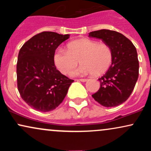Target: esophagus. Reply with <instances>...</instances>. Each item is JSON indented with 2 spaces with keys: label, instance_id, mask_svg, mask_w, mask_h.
Here are the masks:
<instances>
[{
  "label": "esophagus",
  "instance_id": "obj_1",
  "mask_svg": "<svg viewBox=\"0 0 151 151\" xmlns=\"http://www.w3.org/2000/svg\"><path fill=\"white\" fill-rule=\"evenodd\" d=\"M79 80L82 81V82H84V81H86V80H87V79H79Z\"/></svg>",
  "mask_w": 151,
  "mask_h": 151
}]
</instances>
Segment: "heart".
<instances>
[{
    "label": "heart",
    "instance_id": "obj_1",
    "mask_svg": "<svg viewBox=\"0 0 151 151\" xmlns=\"http://www.w3.org/2000/svg\"><path fill=\"white\" fill-rule=\"evenodd\" d=\"M79 68L70 72L71 76L104 73L111 64L112 52L109 45L89 39L72 42L67 50L59 49L54 55V61L62 73L66 74L79 63Z\"/></svg>",
    "mask_w": 151,
    "mask_h": 151
}]
</instances>
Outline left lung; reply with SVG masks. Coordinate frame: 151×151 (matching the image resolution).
I'll return each mask as SVG.
<instances>
[{"label": "left lung", "mask_w": 151, "mask_h": 151, "mask_svg": "<svg viewBox=\"0 0 151 151\" xmlns=\"http://www.w3.org/2000/svg\"><path fill=\"white\" fill-rule=\"evenodd\" d=\"M89 36L101 39L112 52L111 65L99 79V89L91 96L104 106L120 105L129 99L138 80L139 63L136 47L116 31L104 29L89 32Z\"/></svg>", "instance_id": "8db88e82"}]
</instances>
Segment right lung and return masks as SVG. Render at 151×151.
Returning <instances> with one entry per match:
<instances>
[{
  "instance_id": "right-lung-1",
  "label": "right lung",
  "mask_w": 151,
  "mask_h": 151,
  "mask_svg": "<svg viewBox=\"0 0 151 151\" xmlns=\"http://www.w3.org/2000/svg\"><path fill=\"white\" fill-rule=\"evenodd\" d=\"M70 35L42 32L27 40L18 54L17 83L20 96L39 111H52L63 101L73 79L56 69L55 50Z\"/></svg>"
}]
</instances>
